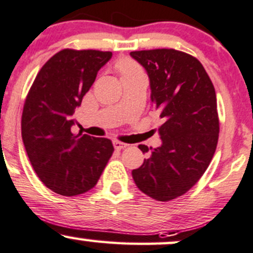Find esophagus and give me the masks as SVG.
<instances>
[{"label":"esophagus","instance_id":"1","mask_svg":"<svg viewBox=\"0 0 253 253\" xmlns=\"http://www.w3.org/2000/svg\"><path fill=\"white\" fill-rule=\"evenodd\" d=\"M113 144H114V148H115L116 150H122V149H125L128 146V144L122 143V141H119V140H115Z\"/></svg>","mask_w":253,"mask_h":253}]
</instances>
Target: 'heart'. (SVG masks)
Masks as SVG:
<instances>
[{
	"mask_svg": "<svg viewBox=\"0 0 253 253\" xmlns=\"http://www.w3.org/2000/svg\"><path fill=\"white\" fill-rule=\"evenodd\" d=\"M120 69H121L122 74H125V73H128V72L135 71V69H138V68L135 67L134 63L131 62V61H122L121 65H120Z\"/></svg>",
	"mask_w": 253,
	"mask_h": 253,
	"instance_id": "1",
	"label": "heart"
}]
</instances>
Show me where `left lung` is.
I'll return each mask as SVG.
<instances>
[{
    "label": "left lung",
    "mask_w": 253,
    "mask_h": 253,
    "mask_svg": "<svg viewBox=\"0 0 253 253\" xmlns=\"http://www.w3.org/2000/svg\"><path fill=\"white\" fill-rule=\"evenodd\" d=\"M149 77L151 102L165 124L162 144L139 145L148 158L132 176L151 198L168 202L187 192L209 167L217 146L218 115L213 85L196 57L174 49L132 51Z\"/></svg>",
    "instance_id": "obj_1"
}]
</instances>
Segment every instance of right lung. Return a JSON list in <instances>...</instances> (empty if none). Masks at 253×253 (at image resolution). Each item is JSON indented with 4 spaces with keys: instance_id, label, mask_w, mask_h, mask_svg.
<instances>
[{
    "instance_id": "add662e5",
    "label": "right lung",
    "mask_w": 253,
    "mask_h": 253,
    "mask_svg": "<svg viewBox=\"0 0 253 253\" xmlns=\"http://www.w3.org/2000/svg\"><path fill=\"white\" fill-rule=\"evenodd\" d=\"M110 51L65 49L42 67L30 88L21 135L36 174L61 196H77L97 184L114 148L107 138L73 134L74 112Z\"/></svg>"
}]
</instances>
